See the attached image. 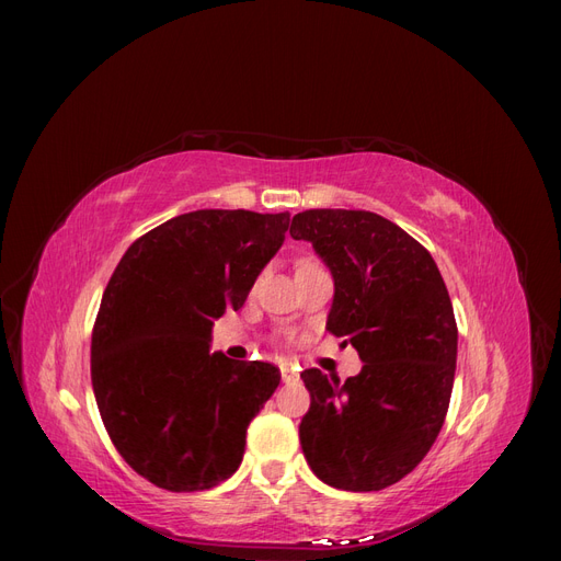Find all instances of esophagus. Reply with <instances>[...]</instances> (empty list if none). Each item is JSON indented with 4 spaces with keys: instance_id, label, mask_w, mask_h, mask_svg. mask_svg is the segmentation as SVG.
<instances>
[{
    "instance_id": "34e87169",
    "label": "esophagus",
    "mask_w": 561,
    "mask_h": 561,
    "mask_svg": "<svg viewBox=\"0 0 561 561\" xmlns=\"http://www.w3.org/2000/svg\"><path fill=\"white\" fill-rule=\"evenodd\" d=\"M280 379H283V383H297L299 375L290 365H280Z\"/></svg>"
}]
</instances>
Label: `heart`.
<instances>
[{"mask_svg":"<svg viewBox=\"0 0 561 561\" xmlns=\"http://www.w3.org/2000/svg\"><path fill=\"white\" fill-rule=\"evenodd\" d=\"M304 262H307V260H304Z\"/></svg>","mask_w":561,"mask_h":561,"instance_id":"b5f03b06","label":"heart"}]
</instances>
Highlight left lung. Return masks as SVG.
<instances>
[{
	"label": "left lung",
	"mask_w": 561,
	"mask_h": 561,
	"mask_svg": "<svg viewBox=\"0 0 561 561\" xmlns=\"http://www.w3.org/2000/svg\"><path fill=\"white\" fill-rule=\"evenodd\" d=\"M290 236L330 268L328 330L363 360L344 383L301 371L304 456L330 486L386 489L421 463L447 416L458 330L445 280L431 252L377 213L304 210Z\"/></svg>",
	"instance_id": "8db88e82"
}]
</instances>
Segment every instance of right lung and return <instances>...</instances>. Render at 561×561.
<instances>
[{
	"label": "right lung",
	"mask_w": 561,
	"mask_h": 561,
	"mask_svg": "<svg viewBox=\"0 0 561 561\" xmlns=\"http://www.w3.org/2000/svg\"><path fill=\"white\" fill-rule=\"evenodd\" d=\"M287 225V213H184L116 264L93 328L91 381L114 447L151 484L203 491L239 470L250 421L280 371L213 353V320L243 307Z\"/></svg>",
	"instance_id": "1"
}]
</instances>
